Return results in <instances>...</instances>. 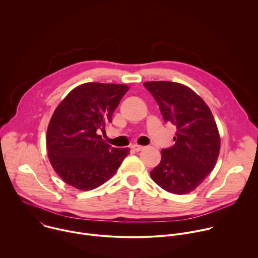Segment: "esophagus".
Listing matches in <instances>:
<instances>
[{
  "label": "esophagus",
  "mask_w": 258,
  "mask_h": 258,
  "mask_svg": "<svg viewBox=\"0 0 258 258\" xmlns=\"http://www.w3.org/2000/svg\"><path fill=\"white\" fill-rule=\"evenodd\" d=\"M143 148H144L143 146H140V145H137V144H134V145H132V146H131V149H132V150H134V151H136V152L141 151Z\"/></svg>",
  "instance_id": "esophagus-1"
}]
</instances>
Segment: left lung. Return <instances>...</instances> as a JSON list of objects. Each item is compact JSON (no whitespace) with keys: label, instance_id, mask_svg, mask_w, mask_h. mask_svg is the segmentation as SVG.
Segmentation results:
<instances>
[{"label":"left lung","instance_id":"1","mask_svg":"<svg viewBox=\"0 0 258 258\" xmlns=\"http://www.w3.org/2000/svg\"><path fill=\"white\" fill-rule=\"evenodd\" d=\"M156 100L165 122L176 126L172 147L150 172L163 190L183 195L195 190L215 166L220 138L206 103L190 88L172 82L144 84Z\"/></svg>","mask_w":258,"mask_h":258}]
</instances>
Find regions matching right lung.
Instances as JSON below:
<instances>
[{"label": "right lung", "mask_w": 258, "mask_h": 258, "mask_svg": "<svg viewBox=\"0 0 258 258\" xmlns=\"http://www.w3.org/2000/svg\"><path fill=\"white\" fill-rule=\"evenodd\" d=\"M128 91L125 85L87 83L73 89L58 105L47 131L50 162L68 185L82 191L112 177L130 154L112 148L99 135Z\"/></svg>", "instance_id": "1"}]
</instances>
